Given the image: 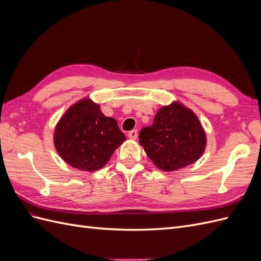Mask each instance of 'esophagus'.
<instances>
[{
    "instance_id": "34e87169",
    "label": "esophagus",
    "mask_w": 261,
    "mask_h": 261,
    "mask_svg": "<svg viewBox=\"0 0 261 261\" xmlns=\"http://www.w3.org/2000/svg\"><path fill=\"white\" fill-rule=\"evenodd\" d=\"M137 136H138V133H137L136 129L130 130V132L128 133V138H130V139H136Z\"/></svg>"
}]
</instances>
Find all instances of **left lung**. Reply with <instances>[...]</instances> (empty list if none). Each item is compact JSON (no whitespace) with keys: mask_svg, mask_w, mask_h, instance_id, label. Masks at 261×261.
Wrapping results in <instances>:
<instances>
[{"mask_svg":"<svg viewBox=\"0 0 261 261\" xmlns=\"http://www.w3.org/2000/svg\"><path fill=\"white\" fill-rule=\"evenodd\" d=\"M139 144L158 169L171 172L202 155L207 136L199 118L179 101L158 110L151 126L139 133Z\"/></svg>","mask_w":261,"mask_h":261,"instance_id":"8db88e82","label":"left lung"}]
</instances>
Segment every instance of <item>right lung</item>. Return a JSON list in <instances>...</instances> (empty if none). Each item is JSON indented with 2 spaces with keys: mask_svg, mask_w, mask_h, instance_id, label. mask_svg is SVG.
I'll return each instance as SVG.
<instances>
[{
  "mask_svg": "<svg viewBox=\"0 0 261 261\" xmlns=\"http://www.w3.org/2000/svg\"><path fill=\"white\" fill-rule=\"evenodd\" d=\"M126 137L116 120L101 112L100 105L83 98L70 106L55 125L53 143L70 167L87 172L100 170Z\"/></svg>",
  "mask_w": 261,
  "mask_h": 261,
  "instance_id": "add662e5",
  "label": "right lung"
}]
</instances>
